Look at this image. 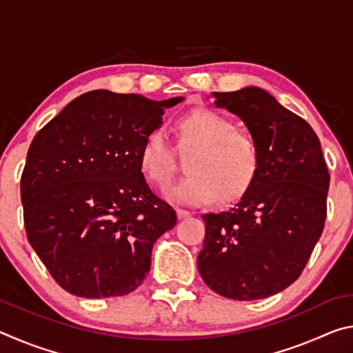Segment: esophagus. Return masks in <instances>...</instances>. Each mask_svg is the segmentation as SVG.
<instances>
[{"label":"esophagus","instance_id":"1","mask_svg":"<svg viewBox=\"0 0 353 353\" xmlns=\"http://www.w3.org/2000/svg\"><path fill=\"white\" fill-rule=\"evenodd\" d=\"M176 213H177V218L179 219H185V218H188L190 214H191L188 210H183V208H177Z\"/></svg>","mask_w":353,"mask_h":353}]
</instances>
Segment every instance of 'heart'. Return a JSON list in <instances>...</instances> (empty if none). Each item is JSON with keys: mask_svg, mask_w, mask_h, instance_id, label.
<instances>
[{"mask_svg": "<svg viewBox=\"0 0 353 353\" xmlns=\"http://www.w3.org/2000/svg\"><path fill=\"white\" fill-rule=\"evenodd\" d=\"M179 145L194 151L185 176L163 190L166 198L181 204L205 205L216 198L230 202L246 193L260 168V149L252 137L236 132L235 124L218 112L199 109L177 124ZM140 166L149 181L165 185L176 171L171 141L163 129L145 137Z\"/></svg>", "mask_w": 353, "mask_h": 353, "instance_id": "obj_1", "label": "heart"}]
</instances>
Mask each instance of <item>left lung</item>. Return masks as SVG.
I'll return each instance as SVG.
<instances>
[{"label":"left lung","instance_id":"1","mask_svg":"<svg viewBox=\"0 0 353 353\" xmlns=\"http://www.w3.org/2000/svg\"><path fill=\"white\" fill-rule=\"evenodd\" d=\"M214 105L246 124L260 168L227 212L202 214L198 270L207 286L234 301L277 294L296 282L321 238L328 174L312 126L259 87L212 93Z\"/></svg>","mask_w":353,"mask_h":353}]
</instances>
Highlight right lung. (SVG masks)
<instances>
[{
  "label": "right lung",
  "mask_w": 353,
  "mask_h": 353,
  "mask_svg": "<svg viewBox=\"0 0 353 353\" xmlns=\"http://www.w3.org/2000/svg\"><path fill=\"white\" fill-rule=\"evenodd\" d=\"M182 101L93 90L34 137L21 176L26 235L70 294L124 296L145 280L154 243L177 216L149 188L140 151Z\"/></svg>",
  "instance_id": "add662e5"
}]
</instances>
